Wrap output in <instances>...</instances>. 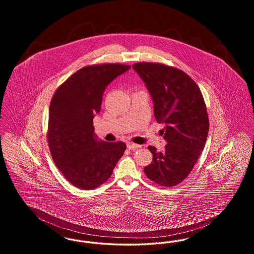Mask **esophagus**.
Returning a JSON list of instances; mask_svg holds the SVG:
<instances>
[{
    "label": "esophagus",
    "instance_id": "34e87169",
    "mask_svg": "<svg viewBox=\"0 0 254 254\" xmlns=\"http://www.w3.org/2000/svg\"><path fill=\"white\" fill-rule=\"evenodd\" d=\"M141 145L134 144V143H128L127 144V148L128 149H135V148H139Z\"/></svg>",
    "mask_w": 254,
    "mask_h": 254
}]
</instances>
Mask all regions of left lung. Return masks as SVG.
Listing matches in <instances>:
<instances>
[{
	"label": "left lung",
	"mask_w": 254,
	"mask_h": 254,
	"mask_svg": "<svg viewBox=\"0 0 254 254\" xmlns=\"http://www.w3.org/2000/svg\"><path fill=\"white\" fill-rule=\"evenodd\" d=\"M132 67L151 95L156 121L166 125L162 131L168 144L160 152L148 146L153 159L145 175L161 187H174L189 176L205 147L209 121L204 97L193 80L174 66L142 62Z\"/></svg>",
	"instance_id": "1"
}]
</instances>
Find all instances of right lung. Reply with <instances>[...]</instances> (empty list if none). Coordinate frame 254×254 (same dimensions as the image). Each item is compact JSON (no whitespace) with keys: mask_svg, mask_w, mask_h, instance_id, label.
<instances>
[{"mask_svg":"<svg viewBox=\"0 0 254 254\" xmlns=\"http://www.w3.org/2000/svg\"><path fill=\"white\" fill-rule=\"evenodd\" d=\"M130 65L101 64L73 73L50 102L48 144L52 159L74 187L93 190L108 181L127 145L97 141L93 118L101 109L106 87Z\"/></svg>","mask_w":254,"mask_h":254,"instance_id":"right-lung-1","label":"right lung"}]
</instances>
